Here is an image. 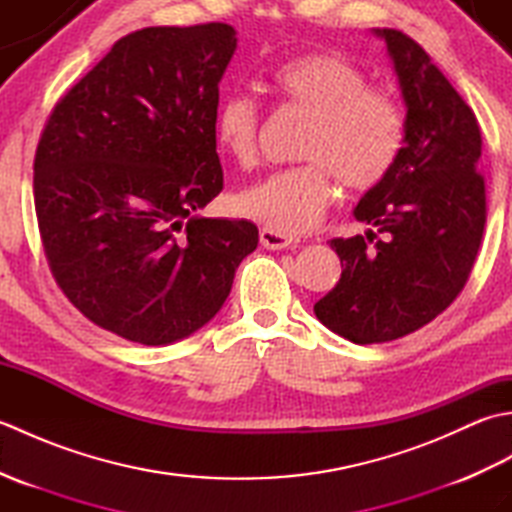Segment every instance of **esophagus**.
Wrapping results in <instances>:
<instances>
[{"label":"esophagus","mask_w":512,"mask_h":512,"mask_svg":"<svg viewBox=\"0 0 512 512\" xmlns=\"http://www.w3.org/2000/svg\"><path fill=\"white\" fill-rule=\"evenodd\" d=\"M259 242H262V246L268 250H284L297 244L295 239L284 233H277L273 228H262V231H259Z\"/></svg>","instance_id":"esophagus-1"}]
</instances>
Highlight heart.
<instances>
[{
  "instance_id": "1",
  "label": "heart",
  "mask_w": 512,
  "mask_h": 512,
  "mask_svg": "<svg viewBox=\"0 0 512 512\" xmlns=\"http://www.w3.org/2000/svg\"><path fill=\"white\" fill-rule=\"evenodd\" d=\"M268 88L310 118L299 158L306 165L270 173L235 195V211L277 233L297 235L319 224L332 198V176L367 191L394 169L405 143L398 103L367 88L365 74L332 52H310L277 65ZM215 138L239 167L257 158L259 107L246 94H226L215 110Z\"/></svg>"
}]
</instances>
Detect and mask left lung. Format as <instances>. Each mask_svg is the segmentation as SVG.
I'll use <instances>...</instances> for the list:
<instances>
[{
  "label": "left lung",
  "instance_id": "left-lung-1",
  "mask_svg": "<svg viewBox=\"0 0 512 512\" xmlns=\"http://www.w3.org/2000/svg\"><path fill=\"white\" fill-rule=\"evenodd\" d=\"M372 32L387 43L398 76L405 143L389 176L354 206L356 220L369 224L365 237L330 242L343 273L314 303L325 328L358 345L400 339L447 310L469 279L486 224L473 110L405 32Z\"/></svg>",
  "mask_w": 512,
  "mask_h": 512
}]
</instances>
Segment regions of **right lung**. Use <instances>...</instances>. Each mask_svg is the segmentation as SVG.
I'll use <instances>...</instances> for the list:
<instances>
[{"mask_svg":"<svg viewBox=\"0 0 512 512\" xmlns=\"http://www.w3.org/2000/svg\"><path fill=\"white\" fill-rule=\"evenodd\" d=\"M228 24L132 32L54 107L35 156V209L63 295L92 323L171 345L209 323L259 242L248 220L198 215L222 191Z\"/></svg>","mask_w":512,"mask_h":512,"instance_id":"right-lung-1","label":"right lung"}]
</instances>
